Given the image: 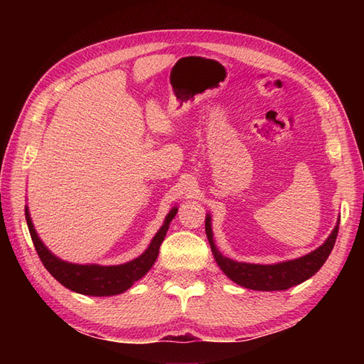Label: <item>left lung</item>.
<instances>
[{"mask_svg": "<svg viewBox=\"0 0 364 364\" xmlns=\"http://www.w3.org/2000/svg\"><path fill=\"white\" fill-rule=\"evenodd\" d=\"M338 230L339 222L327 237V241L311 253L305 255V257L277 262V264H250V262H237L235 259L223 257L214 244L211 215L206 214L205 220V231L208 241H210L214 259L222 269V272L225 274L231 282L255 291H284L289 289L291 286L304 283L308 278L313 277L323 266V262L327 261L328 255L333 250Z\"/></svg>", "mask_w": 364, "mask_h": 364, "instance_id": "8db88e82", "label": "left lung"}]
</instances>
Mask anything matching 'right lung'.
<instances>
[{"mask_svg": "<svg viewBox=\"0 0 364 364\" xmlns=\"http://www.w3.org/2000/svg\"><path fill=\"white\" fill-rule=\"evenodd\" d=\"M176 211V206L170 210L164 223H162V227L151 239L149 249H146L141 257L119 266L75 264V262L59 259L56 255H53L46 249L45 244L41 241V237H38L37 231L33 225V220H31L28 206L25 208V215L31 239H33L36 252L38 255V258L43 262L45 269L48 270L60 284L65 286L67 289L84 294V296L105 297L125 292L133 286L134 282L141 280V278L149 272L151 266L154 264V261L158 258L159 247L162 241H164L170 222L175 218Z\"/></svg>", "mask_w": 364, "mask_h": 364, "instance_id": "right-lung-1", "label": "right lung"}]
</instances>
